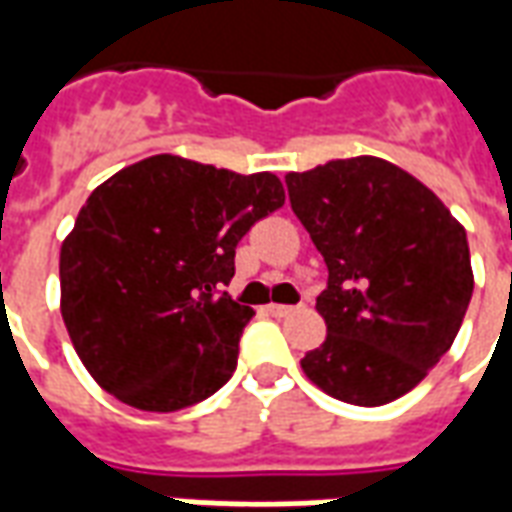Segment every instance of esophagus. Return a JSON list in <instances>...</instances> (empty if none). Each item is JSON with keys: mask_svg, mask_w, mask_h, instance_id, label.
<instances>
[{"mask_svg": "<svg viewBox=\"0 0 512 512\" xmlns=\"http://www.w3.org/2000/svg\"><path fill=\"white\" fill-rule=\"evenodd\" d=\"M296 310H299V307H293V304H271V307H268V312H271L274 318H288V315H293Z\"/></svg>", "mask_w": 512, "mask_h": 512, "instance_id": "1", "label": "esophagus"}]
</instances>
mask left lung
I'll return each mask as SVG.
<instances>
[{
	"label": "left lung",
	"mask_w": 512,
	"mask_h": 512,
	"mask_svg": "<svg viewBox=\"0 0 512 512\" xmlns=\"http://www.w3.org/2000/svg\"><path fill=\"white\" fill-rule=\"evenodd\" d=\"M290 208L326 260V340L301 359L354 406L406 395L450 351L472 299L466 230L406 169L376 156L288 172Z\"/></svg>",
	"instance_id": "8db88e82"
}]
</instances>
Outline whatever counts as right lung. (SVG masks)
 <instances>
[{
    "instance_id": "1",
    "label": "right lung",
    "mask_w": 512,
    "mask_h": 512,
    "mask_svg": "<svg viewBox=\"0 0 512 512\" xmlns=\"http://www.w3.org/2000/svg\"><path fill=\"white\" fill-rule=\"evenodd\" d=\"M285 205L277 175L150 156L87 197L60 252L62 321L109 395L180 411L222 389L255 315L227 296L235 246Z\"/></svg>"
}]
</instances>
